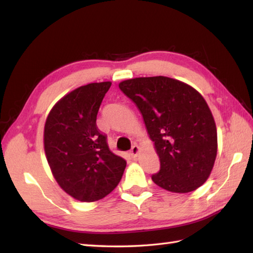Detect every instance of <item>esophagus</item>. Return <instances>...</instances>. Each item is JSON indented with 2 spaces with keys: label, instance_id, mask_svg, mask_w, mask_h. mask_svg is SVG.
Masks as SVG:
<instances>
[{
  "label": "esophagus",
  "instance_id": "34e87169",
  "mask_svg": "<svg viewBox=\"0 0 253 253\" xmlns=\"http://www.w3.org/2000/svg\"><path fill=\"white\" fill-rule=\"evenodd\" d=\"M139 153V147L137 144H133L131 150H130V157L131 158H137V155Z\"/></svg>",
  "mask_w": 253,
  "mask_h": 253
}]
</instances>
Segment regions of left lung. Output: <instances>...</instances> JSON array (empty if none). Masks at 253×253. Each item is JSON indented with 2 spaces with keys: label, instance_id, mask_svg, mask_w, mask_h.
<instances>
[{
  "label": "left lung",
  "instance_id": "left-lung-1",
  "mask_svg": "<svg viewBox=\"0 0 253 253\" xmlns=\"http://www.w3.org/2000/svg\"><path fill=\"white\" fill-rule=\"evenodd\" d=\"M120 89L142 114L160 158L152 180L165 190L186 193L209 178L217 153L215 122L203 96L173 78L140 77Z\"/></svg>",
  "mask_w": 253,
  "mask_h": 253
}]
</instances>
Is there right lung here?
Listing matches in <instances>:
<instances>
[{
    "label": "right lung",
    "mask_w": 253,
    "mask_h": 253,
    "mask_svg": "<svg viewBox=\"0 0 253 253\" xmlns=\"http://www.w3.org/2000/svg\"><path fill=\"white\" fill-rule=\"evenodd\" d=\"M110 82L83 85L53 106L44 126V151L57 184L83 202L100 200L121 181L126 161L113 153L96 126Z\"/></svg>",
    "instance_id": "add662e5"
}]
</instances>
